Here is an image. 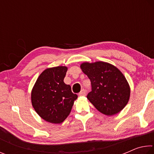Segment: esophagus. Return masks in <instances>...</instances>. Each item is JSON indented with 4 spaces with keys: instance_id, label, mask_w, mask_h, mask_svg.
<instances>
[{
    "instance_id": "obj_1",
    "label": "esophagus",
    "mask_w": 154,
    "mask_h": 154,
    "mask_svg": "<svg viewBox=\"0 0 154 154\" xmlns=\"http://www.w3.org/2000/svg\"><path fill=\"white\" fill-rule=\"evenodd\" d=\"M79 96H85L86 95V91H85V90L83 89L82 90V91L79 93Z\"/></svg>"
}]
</instances>
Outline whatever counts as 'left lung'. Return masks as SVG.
Wrapping results in <instances>:
<instances>
[{
  "label": "left lung",
  "instance_id": "obj_1",
  "mask_svg": "<svg viewBox=\"0 0 154 154\" xmlns=\"http://www.w3.org/2000/svg\"><path fill=\"white\" fill-rule=\"evenodd\" d=\"M82 71L91 82L92 91L87 98L96 109L106 116H113L124 108L129 100L130 89L119 70L107 62H84Z\"/></svg>",
  "mask_w": 154,
  "mask_h": 154
}]
</instances>
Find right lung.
Masks as SVG:
<instances>
[{
	"mask_svg": "<svg viewBox=\"0 0 154 154\" xmlns=\"http://www.w3.org/2000/svg\"><path fill=\"white\" fill-rule=\"evenodd\" d=\"M67 67L47 69L34 85L31 94L32 105L41 118L53 124H60L71 111L77 95L65 84Z\"/></svg>",
	"mask_w": 154,
	"mask_h": 154,
	"instance_id": "right-lung-1",
	"label": "right lung"
}]
</instances>
